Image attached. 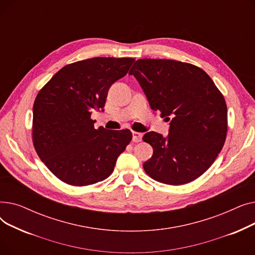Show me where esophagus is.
Returning <instances> with one entry per match:
<instances>
[{"instance_id": "obj_1", "label": "esophagus", "mask_w": 255, "mask_h": 255, "mask_svg": "<svg viewBox=\"0 0 255 255\" xmlns=\"http://www.w3.org/2000/svg\"><path fill=\"white\" fill-rule=\"evenodd\" d=\"M141 138H142L141 133L135 132V131L132 132V140L133 141H134V142H139V141H141Z\"/></svg>"}]
</instances>
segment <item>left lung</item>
Returning a JSON list of instances; mask_svg holds the SVG:
<instances>
[{
  "instance_id": "8db88e82",
  "label": "left lung",
  "mask_w": 255,
  "mask_h": 255,
  "mask_svg": "<svg viewBox=\"0 0 255 255\" xmlns=\"http://www.w3.org/2000/svg\"><path fill=\"white\" fill-rule=\"evenodd\" d=\"M129 74L137 79L151 109L170 121L166 137L154 131L143 135L153 148L144 171L168 185L194 181L215 161L224 144L227 109L223 95L203 69L188 63L140 59Z\"/></svg>"
}]
</instances>
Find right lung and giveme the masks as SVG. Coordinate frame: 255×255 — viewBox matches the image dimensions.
I'll use <instances>...</instances> for the list:
<instances>
[{
	"mask_svg": "<svg viewBox=\"0 0 255 255\" xmlns=\"http://www.w3.org/2000/svg\"><path fill=\"white\" fill-rule=\"evenodd\" d=\"M134 59L92 58L66 65L40 90L33 106V143L61 181L87 186L105 180L132 139L130 130L95 129L93 111L102 110L112 85Z\"/></svg>",
	"mask_w": 255,
	"mask_h": 255,
	"instance_id": "add662e5",
	"label": "right lung"
}]
</instances>
